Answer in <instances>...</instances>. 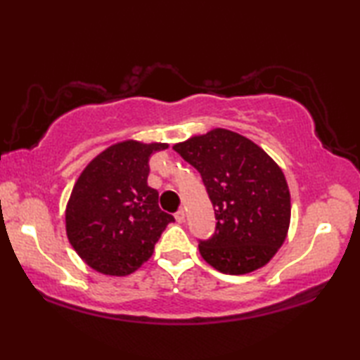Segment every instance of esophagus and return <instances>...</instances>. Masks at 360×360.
Segmentation results:
<instances>
[{"instance_id":"1","label":"esophagus","mask_w":360,"mask_h":360,"mask_svg":"<svg viewBox=\"0 0 360 360\" xmlns=\"http://www.w3.org/2000/svg\"><path fill=\"white\" fill-rule=\"evenodd\" d=\"M174 219H176V222H179V224L184 222V221H186V212H184V210H179L178 212H176Z\"/></svg>"}]
</instances>
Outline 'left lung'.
Returning <instances> with one entry per match:
<instances>
[{"label":"left lung","instance_id":"1","mask_svg":"<svg viewBox=\"0 0 360 360\" xmlns=\"http://www.w3.org/2000/svg\"><path fill=\"white\" fill-rule=\"evenodd\" d=\"M173 149L198 169L214 206L216 233L200 241L206 264L225 275L266 265L288 238L290 193L283 169L240 133L212 129Z\"/></svg>","mask_w":360,"mask_h":360}]
</instances>
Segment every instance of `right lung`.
Returning a JSON list of instances; mask_svg holds the SVG:
<instances>
[{
    "mask_svg": "<svg viewBox=\"0 0 360 360\" xmlns=\"http://www.w3.org/2000/svg\"><path fill=\"white\" fill-rule=\"evenodd\" d=\"M167 143L125 139L100 152L79 174L65 210L70 245L85 264L109 276L136 271L174 221L148 186L149 157Z\"/></svg>",
    "mask_w": 360,
    "mask_h": 360,
    "instance_id": "add662e5",
    "label": "right lung"
}]
</instances>
